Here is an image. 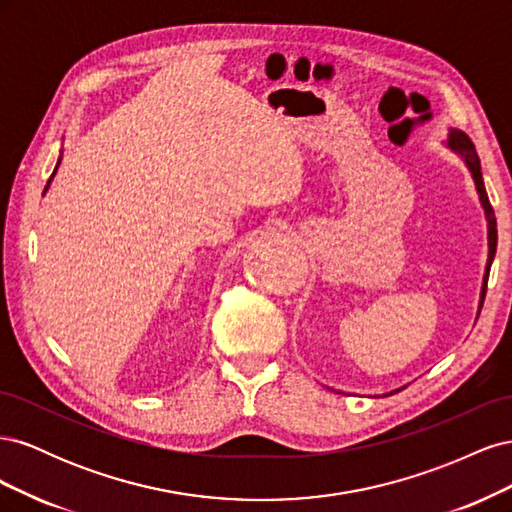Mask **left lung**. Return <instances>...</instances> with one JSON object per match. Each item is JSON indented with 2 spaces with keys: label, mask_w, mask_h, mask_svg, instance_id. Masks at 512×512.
I'll return each instance as SVG.
<instances>
[{
  "label": "left lung",
  "mask_w": 512,
  "mask_h": 512,
  "mask_svg": "<svg viewBox=\"0 0 512 512\" xmlns=\"http://www.w3.org/2000/svg\"><path fill=\"white\" fill-rule=\"evenodd\" d=\"M446 145L448 149H453L457 156L463 160V164L468 166L470 175L474 179V185H476V192H478V200L480 205H483L485 209V220H487V243H489V256H487V267H485V275H483V288H480V301H478V314H480V307H483V301H485V292H487V280H489V269H491V262H493V256H495V247H498V228H495V213H493V207L489 203V196H487V190H485V183H483V173H480V160H478V153L472 145V141L468 138L466 132H461L457 128H448V138H446ZM406 386H401V389L397 391H391L386 395H393V393H399L404 391Z\"/></svg>",
  "instance_id": "obj_1"
}]
</instances>
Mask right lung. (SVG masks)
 Listing matches in <instances>:
<instances>
[{
    "label": "right lung",
    "instance_id": "right-lung-1",
    "mask_svg": "<svg viewBox=\"0 0 512 512\" xmlns=\"http://www.w3.org/2000/svg\"><path fill=\"white\" fill-rule=\"evenodd\" d=\"M59 162H61V158L57 160V166H59ZM57 166H55V170H53V175H51V179L46 181V188H44V194H46V190H49V185H51V181H53V177H55V173H57Z\"/></svg>",
    "mask_w": 512,
    "mask_h": 512
}]
</instances>
